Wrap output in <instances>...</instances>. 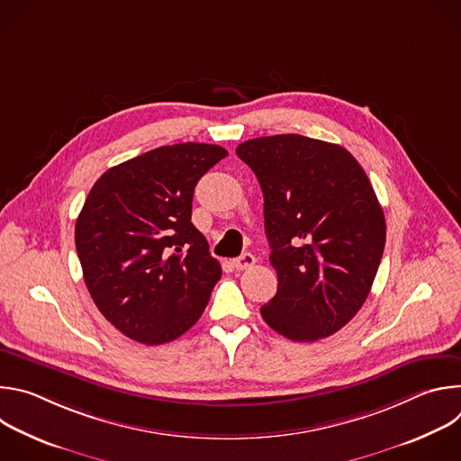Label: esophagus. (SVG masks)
Segmentation results:
<instances>
[{"label": "esophagus", "mask_w": 461, "mask_h": 461, "mask_svg": "<svg viewBox=\"0 0 461 461\" xmlns=\"http://www.w3.org/2000/svg\"><path fill=\"white\" fill-rule=\"evenodd\" d=\"M253 265H255V257H253L251 253H242L240 257L233 258V267H235L237 270H248V268H251Z\"/></svg>", "instance_id": "34e87169"}]
</instances>
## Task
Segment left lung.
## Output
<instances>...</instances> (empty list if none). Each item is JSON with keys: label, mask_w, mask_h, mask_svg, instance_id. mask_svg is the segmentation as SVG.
Instances as JSON below:
<instances>
[{"label": "left lung", "mask_w": 461, "mask_h": 461, "mask_svg": "<svg viewBox=\"0 0 461 461\" xmlns=\"http://www.w3.org/2000/svg\"><path fill=\"white\" fill-rule=\"evenodd\" d=\"M237 157L265 194L279 281L262 319L292 341L336 334L366 301L384 249V215L366 173L345 148L303 135L251 139Z\"/></svg>", "instance_id": "1"}]
</instances>
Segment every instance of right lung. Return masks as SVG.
<instances>
[{
  "label": "right lung",
  "instance_id": "right-lung-1",
  "mask_svg": "<svg viewBox=\"0 0 461 461\" xmlns=\"http://www.w3.org/2000/svg\"><path fill=\"white\" fill-rule=\"evenodd\" d=\"M228 151L213 144L162 146L107 169L77 219L86 286L129 339L164 345L201 319L222 276L191 222L193 191Z\"/></svg>",
  "mask_w": 461,
  "mask_h": 461
}]
</instances>
